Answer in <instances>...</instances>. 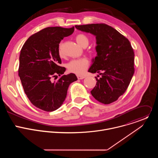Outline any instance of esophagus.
<instances>
[{"instance_id": "34e87169", "label": "esophagus", "mask_w": 158, "mask_h": 158, "mask_svg": "<svg viewBox=\"0 0 158 158\" xmlns=\"http://www.w3.org/2000/svg\"><path fill=\"white\" fill-rule=\"evenodd\" d=\"M77 79H83L85 78V76H79V75H77Z\"/></svg>"}]
</instances>
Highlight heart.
<instances>
[{
    "mask_svg": "<svg viewBox=\"0 0 158 158\" xmlns=\"http://www.w3.org/2000/svg\"><path fill=\"white\" fill-rule=\"evenodd\" d=\"M76 40L79 45L83 48H85L88 46L89 40L88 37L84 34H77L76 37ZM62 44L60 43L58 48L59 55L62 57L63 56V51L62 49ZM89 60L87 58H81L77 59H74L71 60L67 64V68L71 73L76 74H83L89 66Z\"/></svg>",
    "mask_w": 158,
    "mask_h": 158,
    "instance_id": "b5f03b06",
    "label": "heart"
}]
</instances>
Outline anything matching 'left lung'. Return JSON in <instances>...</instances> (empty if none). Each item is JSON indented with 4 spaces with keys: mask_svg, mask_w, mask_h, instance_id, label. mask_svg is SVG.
Listing matches in <instances>:
<instances>
[{
    "mask_svg": "<svg viewBox=\"0 0 158 158\" xmlns=\"http://www.w3.org/2000/svg\"><path fill=\"white\" fill-rule=\"evenodd\" d=\"M96 36L97 56L88 72L99 73L96 85L91 91L99 102L109 104L118 100L127 89L134 73V52L129 40L105 24L75 26ZM99 76H98V77Z\"/></svg>",
    "mask_w": 158,
    "mask_h": 158,
    "instance_id": "1",
    "label": "left lung"
}]
</instances>
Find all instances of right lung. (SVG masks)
Masks as SVG:
<instances>
[{"label":"right lung","mask_w":158,"mask_h":158,"mask_svg":"<svg viewBox=\"0 0 158 158\" xmlns=\"http://www.w3.org/2000/svg\"><path fill=\"white\" fill-rule=\"evenodd\" d=\"M74 27H49L32 35L25 42L19 57V76L24 91L31 102L43 110L51 112L59 108L64 101L67 89L77 80L71 73L64 75L58 53L59 43L71 35ZM60 77L56 81L52 78Z\"/></svg>","instance_id":"1"}]
</instances>
